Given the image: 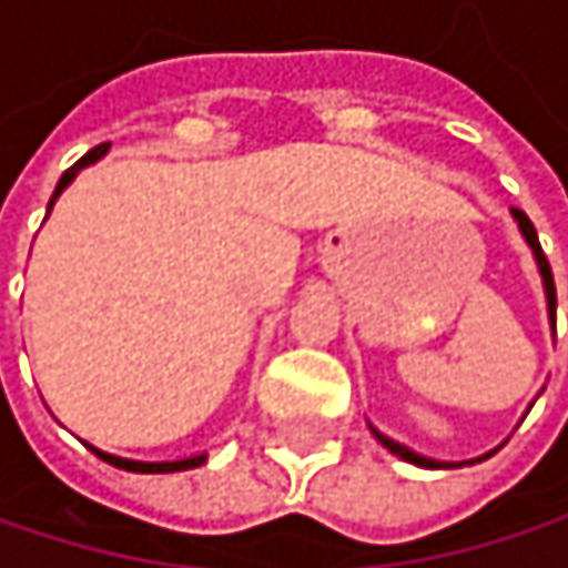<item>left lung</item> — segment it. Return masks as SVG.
<instances>
[{
    "instance_id": "obj_1",
    "label": "left lung",
    "mask_w": 568,
    "mask_h": 568,
    "mask_svg": "<svg viewBox=\"0 0 568 568\" xmlns=\"http://www.w3.org/2000/svg\"><path fill=\"white\" fill-rule=\"evenodd\" d=\"M513 220H516V226H519V233H523V240L529 243V250H532V256H536V266H539V276H542V288H546V308H549V318H552V328H556V283H552V270H549V260H546V253H542V246H539V236H536V226L529 223V216L523 213V210H510ZM372 434L395 454L400 460H407V464H417V467H427V470H440V467H464V464H447V460H434V457H424V454H417V450H410V447H404V444H397L392 440L388 434H382V430H375L372 427ZM484 460V457H480Z\"/></svg>"
}]
</instances>
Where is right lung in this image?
<instances>
[{
	"label": "right lung",
	"mask_w": 568,
	"mask_h": 568,
	"mask_svg": "<svg viewBox=\"0 0 568 568\" xmlns=\"http://www.w3.org/2000/svg\"><path fill=\"white\" fill-rule=\"evenodd\" d=\"M108 154V144H98L94 151H88L78 164H71L68 171L61 173V180H58L55 193H52V200H49V210H52V203H55L58 196H61V190L78 176V171H84L88 164H94V161H101ZM84 447L91 450V454H98L101 460H108L111 467H121V470H131V474H176V470H193V467H200L203 460H206V454H196V457H183V460H128V457H118V454H104V450H98V447H91L88 440H84Z\"/></svg>",
	"instance_id": "add662e5"
}]
</instances>
